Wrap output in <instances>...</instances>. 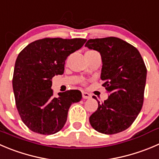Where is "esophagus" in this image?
I'll return each instance as SVG.
<instances>
[{"mask_svg": "<svg viewBox=\"0 0 159 159\" xmlns=\"http://www.w3.org/2000/svg\"><path fill=\"white\" fill-rule=\"evenodd\" d=\"M82 95H83V98H84V99H89V98H91V94L85 91L82 92Z\"/></svg>", "mask_w": 159, "mask_h": 159, "instance_id": "34e87169", "label": "esophagus"}]
</instances>
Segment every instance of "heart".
Returning <instances> with one entry per match:
<instances>
[{
  "instance_id": "heart-1",
  "label": "heart",
  "mask_w": 159,
  "mask_h": 159,
  "mask_svg": "<svg viewBox=\"0 0 159 159\" xmlns=\"http://www.w3.org/2000/svg\"><path fill=\"white\" fill-rule=\"evenodd\" d=\"M92 51H89V52H92ZM80 83L81 84H83V85H85V84H87V81H86L84 79H80Z\"/></svg>"
}]
</instances>
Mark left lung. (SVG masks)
I'll return each instance as SVG.
<instances>
[{
	"label": "left lung",
	"mask_w": 159,
	"mask_h": 159,
	"mask_svg": "<svg viewBox=\"0 0 159 159\" xmlns=\"http://www.w3.org/2000/svg\"><path fill=\"white\" fill-rule=\"evenodd\" d=\"M100 52L101 79L108 99L98 102L90 123L98 132L115 134L126 130L137 119L144 98L147 68L138 50L118 37L90 39L85 44Z\"/></svg>",
	"instance_id": "8db88e82"
}]
</instances>
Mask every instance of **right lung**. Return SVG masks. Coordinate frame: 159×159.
I'll return each instance as SVG.
<instances>
[{"mask_svg":"<svg viewBox=\"0 0 159 159\" xmlns=\"http://www.w3.org/2000/svg\"><path fill=\"white\" fill-rule=\"evenodd\" d=\"M85 39H40L19 54L12 78L16 108L22 122L33 132L51 135L63 128L72 103L82 99L78 90L53 97L52 78L64 73L65 61L82 48Z\"/></svg>","mask_w":159,"mask_h":159,"instance_id":"right-lung-1","label":"right lung"}]
</instances>
